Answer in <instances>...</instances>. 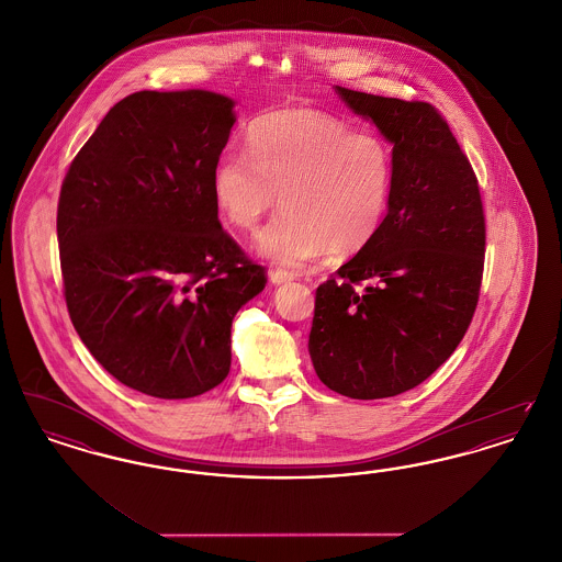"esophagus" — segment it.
I'll return each mask as SVG.
<instances>
[{"instance_id": "1", "label": "esophagus", "mask_w": 562, "mask_h": 562, "mask_svg": "<svg viewBox=\"0 0 562 562\" xmlns=\"http://www.w3.org/2000/svg\"><path fill=\"white\" fill-rule=\"evenodd\" d=\"M291 280H293V276H291L289 271H282V269H271V271H269V282L276 284V286L286 284V282H291Z\"/></svg>"}]
</instances>
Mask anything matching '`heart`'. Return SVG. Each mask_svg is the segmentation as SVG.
Segmentation results:
<instances>
[{"label":"heart","mask_w":562,"mask_h":562,"mask_svg":"<svg viewBox=\"0 0 562 562\" xmlns=\"http://www.w3.org/2000/svg\"><path fill=\"white\" fill-rule=\"evenodd\" d=\"M246 151L214 164V202L234 227L252 232L280 193L286 211L257 238L269 261L301 268L326 248L348 257L376 234L394 179L392 151L376 134L351 133L314 109H284L248 126Z\"/></svg>","instance_id":"1"}]
</instances>
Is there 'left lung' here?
Instances as JSON below:
<instances>
[{
    "instance_id": "1",
    "label": "left lung",
    "mask_w": 562,
    "mask_h": 562,
    "mask_svg": "<svg viewBox=\"0 0 562 562\" xmlns=\"http://www.w3.org/2000/svg\"><path fill=\"white\" fill-rule=\"evenodd\" d=\"M335 92L392 143L394 179L376 234L318 286L307 348L328 390L390 398L426 381L472 322L484 266L481 191L429 103Z\"/></svg>"
}]
</instances>
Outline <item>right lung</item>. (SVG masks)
Returning <instances> with one entry per match:
<instances>
[{
  "label": "right lung",
  "instance_id": "1",
  "mask_svg": "<svg viewBox=\"0 0 562 562\" xmlns=\"http://www.w3.org/2000/svg\"><path fill=\"white\" fill-rule=\"evenodd\" d=\"M234 108L198 88L134 92L60 188L71 322L109 374L154 398H193L227 376L234 316L268 282L223 232L211 186Z\"/></svg>",
  "mask_w": 562,
  "mask_h": 562
}]
</instances>
